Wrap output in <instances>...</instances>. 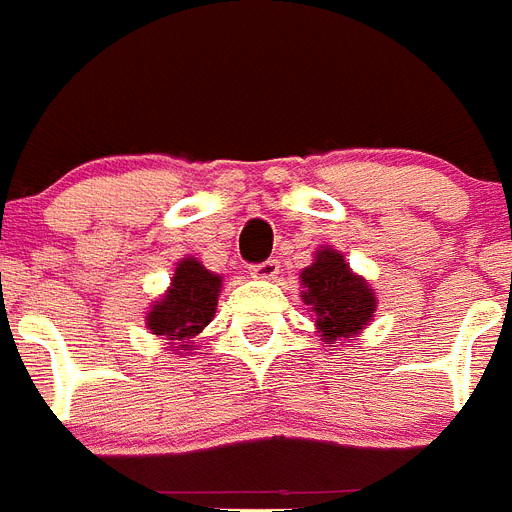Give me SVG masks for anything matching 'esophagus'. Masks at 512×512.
Instances as JSON below:
<instances>
[{
  "label": "esophagus",
  "instance_id": "obj_1",
  "mask_svg": "<svg viewBox=\"0 0 512 512\" xmlns=\"http://www.w3.org/2000/svg\"><path fill=\"white\" fill-rule=\"evenodd\" d=\"M279 274V261L277 259H266L261 264L251 266V277L256 279H277Z\"/></svg>",
  "mask_w": 512,
  "mask_h": 512
}]
</instances>
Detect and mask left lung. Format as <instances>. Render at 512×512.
I'll list each match as a JSON object with an SVG mask.
<instances>
[{
  "label": "left lung",
  "instance_id": "8db88e82",
  "mask_svg": "<svg viewBox=\"0 0 512 512\" xmlns=\"http://www.w3.org/2000/svg\"><path fill=\"white\" fill-rule=\"evenodd\" d=\"M302 284V300L315 312V325L325 341L351 338L372 320L377 297L364 279L351 274L341 253L320 251L315 264L302 271Z\"/></svg>",
  "mask_w": 512,
  "mask_h": 512
}]
</instances>
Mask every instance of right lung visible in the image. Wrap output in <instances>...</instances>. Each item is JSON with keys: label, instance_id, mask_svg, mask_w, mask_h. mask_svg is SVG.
<instances>
[{"label": "right lung", "instance_id": "obj_1", "mask_svg": "<svg viewBox=\"0 0 512 512\" xmlns=\"http://www.w3.org/2000/svg\"><path fill=\"white\" fill-rule=\"evenodd\" d=\"M220 282L223 279L207 271L200 261L184 259L176 266L164 300L148 312V325L153 333L166 336V341L182 343L197 336L215 315Z\"/></svg>", "mask_w": 512, "mask_h": 512}]
</instances>
